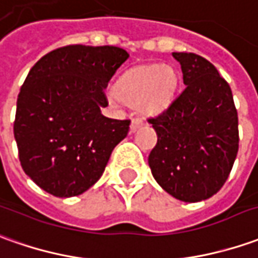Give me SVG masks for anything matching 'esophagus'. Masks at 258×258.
I'll return each instance as SVG.
<instances>
[{
	"mask_svg": "<svg viewBox=\"0 0 258 258\" xmlns=\"http://www.w3.org/2000/svg\"><path fill=\"white\" fill-rule=\"evenodd\" d=\"M144 124V121L141 120V118H133L131 120V125H130V128H131V131H136L138 127H141Z\"/></svg>",
	"mask_w": 258,
	"mask_h": 258,
	"instance_id": "esophagus-1",
	"label": "esophagus"
}]
</instances>
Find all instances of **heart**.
<instances>
[{
	"label": "heart",
	"mask_w": 258,
	"mask_h": 258,
	"mask_svg": "<svg viewBox=\"0 0 258 258\" xmlns=\"http://www.w3.org/2000/svg\"><path fill=\"white\" fill-rule=\"evenodd\" d=\"M176 89V73L169 66L140 64L117 80L115 94L145 114H157L168 107Z\"/></svg>",
	"instance_id": "b5f03b06"
}]
</instances>
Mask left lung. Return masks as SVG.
I'll return each mask as SVG.
<instances>
[{
    "instance_id": "left-lung-1",
    "label": "left lung",
    "mask_w": 258,
    "mask_h": 258,
    "mask_svg": "<svg viewBox=\"0 0 258 258\" xmlns=\"http://www.w3.org/2000/svg\"><path fill=\"white\" fill-rule=\"evenodd\" d=\"M185 89L148 122L157 144L148 157L152 176L182 202H201L225 185L239 151V118L232 89L196 53L173 52Z\"/></svg>"
}]
</instances>
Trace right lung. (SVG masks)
Listing matches in <instances>:
<instances>
[{"label": "right lung", "instance_id": "1", "mask_svg": "<svg viewBox=\"0 0 258 258\" xmlns=\"http://www.w3.org/2000/svg\"><path fill=\"white\" fill-rule=\"evenodd\" d=\"M128 53L117 46L68 45L41 57L21 87L14 121L21 166L43 190L78 196L104 172L130 120L104 117V89Z\"/></svg>", "mask_w": 258, "mask_h": 258}]
</instances>
